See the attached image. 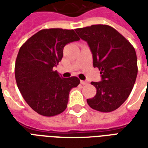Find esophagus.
<instances>
[{
	"mask_svg": "<svg viewBox=\"0 0 148 148\" xmlns=\"http://www.w3.org/2000/svg\"><path fill=\"white\" fill-rule=\"evenodd\" d=\"M87 83H88V82H87L86 81H81V84H82V85H86Z\"/></svg>",
	"mask_w": 148,
	"mask_h": 148,
	"instance_id": "obj_1",
	"label": "esophagus"
}]
</instances>
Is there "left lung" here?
<instances>
[{
    "label": "left lung",
    "instance_id": "left-lung-1",
    "mask_svg": "<svg viewBox=\"0 0 148 148\" xmlns=\"http://www.w3.org/2000/svg\"><path fill=\"white\" fill-rule=\"evenodd\" d=\"M75 32L87 42L93 55V66L101 71V82H91L96 87V95L87 99V103L97 111H114L127 100L136 79V51L109 25L96 24L77 28Z\"/></svg>",
    "mask_w": 148,
    "mask_h": 148
}]
</instances>
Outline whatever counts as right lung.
Masks as SVG:
<instances>
[{
    "label": "right lung",
    "mask_w": 148,
    "mask_h": 148,
    "mask_svg": "<svg viewBox=\"0 0 148 148\" xmlns=\"http://www.w3.org/2000/svg\"><path fill=\"white\" fill-rule=\"evenodd\" d=\"M79 39L74 30L42 29L20 48L15 65L16 84L27 105L39 114L53 116L66 109L70 91L80 80L62 77L54 67L62 60L65 46Z\"/></svg>",
    "instance_id": "right-lung-1"
}]
</instances>
